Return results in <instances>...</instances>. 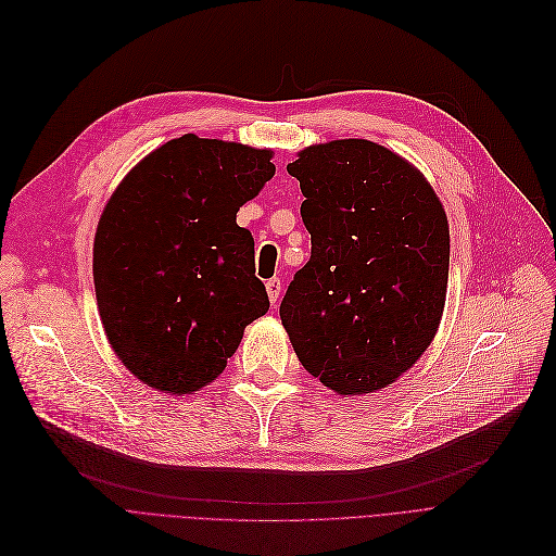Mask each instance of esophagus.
Masks as SVG:
<instances>
[{"instance_id":"34e87169","label":"esophagus","mask_w":556,"mask_h":556,"mask_svg":"<svg viewBox=\"0 0 556 556\" xmlns=\"http://www.w3.org/2000/svg\"><path fill=\"white\" fill-rule=\"evenodd\" d=\"M280 292H282V282H280V278H269V280H267V294H269V301H271V303H278Z\"/></svg>"}]
</instances>
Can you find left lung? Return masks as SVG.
Here are the masks:
<instances>
[{"mask_svg": "<svg viewBox=\"0 0 556 556\" xmlns=\"http://www.w3.org/2000/svg\"><path fill=\"white\" fill-rule=\"evenodd\" d=\"M312 255L280 303L307 368L341 395L384 389L432 343L447 287L445 210L405 157L368 140L299 153Z\"/></svg>", "mask_w": 556, "mask_h": 556, "instance_id": "obj_1", "label": "left lung"}]
</instances>
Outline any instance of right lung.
<instances>
[{
	"instance_id": "right-lung-1",
	"label": "right lung",
	"mask_w": 556,
	"mask_h": 556,
	"mask_svg": "<svg viewBox=\"0 0 556 556\" xmlns=\"http://www.w3.org/2000/svg\"><path fill=\"white\" fill-rule=\"evenodd\" d=\"M269 149L188 134L119 182L94 235V292L113 351L144 384L213 382L267 314L253 237L235 222L274 174Z\"/></svg>"
}]
</instances>
